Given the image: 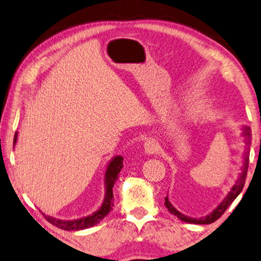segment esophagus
Instances as JSON below:
<instances>
[{"label": "esophagus", "instance_id": "34e87169", "mask_svg": "<svg viewBox=\"0 0 261 261\" xmlns=\"http://www.w3.org/2000/svg\"><path fill=\"white\" fill-rule=\"evenodd\" d=\"M144 149H145V153H146L147 155H155L159 151V146L154 140H148L145 143Z\"/></svg>", "mask_w": 261, "mask_h": 261}]
</instances>
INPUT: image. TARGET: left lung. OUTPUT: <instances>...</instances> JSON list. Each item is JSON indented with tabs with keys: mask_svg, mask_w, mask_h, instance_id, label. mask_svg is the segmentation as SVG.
I'll return each mask as SVG.
<instances>
[{
	"mask_svg": "<svg viewBox=\"0 0 261 261\" xmlns=\"http://www.w3.org/2000/svg\"><path fill=\"white\" fill-rule=\"evenodd\" d=\"M243 134L245 136V143L247 146V151L244 154V159H243V166L241 167V173L238 175L237 180H235V184L232 185L231 189L229 190V192L226 197L223 198V200L220 202V204L215 207V208L211 212L210 214H207L206 216H202V218H191V216L184 215L183 213H180L178 210H176L175 207L171 204L169 198L168 196L165 198V206L167 207V210L170 212L171 214L177 216V218L180 221H184V222L188 223H194V224H210L213 223L214 221L218 220L221 215H222L229 206L231 205V202L236 199L238 197V194L242 192L243 188H244L245 184V178H246V174H247V168H249V156H250V144H251V129L249 126H244L243 127Z\"/></svg>",
	"mask_w": 261,
	"mask_h": 261,
	"instance_id": "8db88e82",
	"label": "left lung"
}]
</instances>
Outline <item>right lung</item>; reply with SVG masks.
<instances>
[{"instance_id":"obj_1","label":"right lung","mask_w":261,"mask_h":261,"mask_svg":"<svg viewBox=\"0 0 261 261\" xmlns=\"http://www.w3.org/2000/svg\"><path fill=\"white\" fill-rule=\"evenodd\" d=\"M18 139V132L15 134L14 138V146ZM123 168V156L116 155L114 156L112 160L109 161L106 168L105 173V198L102 204H101L100 208L93 212L91 215L83 216V218L74 219V220H62L56 219L54 216L45 215L48 222H50L53 226H55L63 230H83V229H87L98 224L101 220L108 215L110 211L113 210L114 206V196H113V188L114 184L117 179V175L120 174L121 169Z\"/></svg>"}]
</instances>
